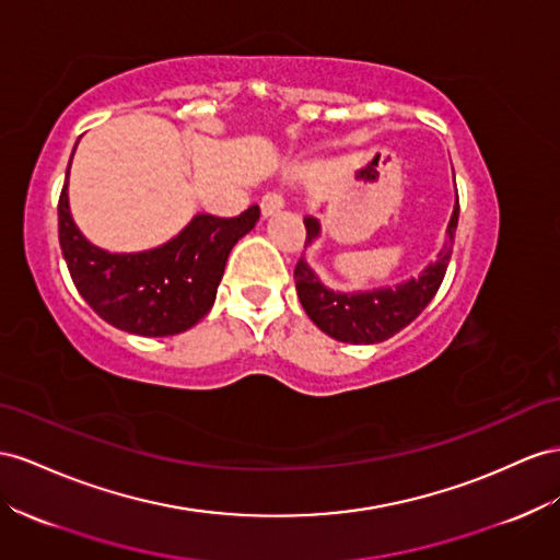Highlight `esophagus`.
<instances>
[{"label": "esophagus", "mask_w": 560, "mask_h": 560, "mask_svg": "<svg viewBox=\"0 0 560 560\" xmlns=\"http://www.w3.org/2000/svg\"><path fill=\"white\" fill-rule=\"evenodd\" d=\"M284 207V198L276 190H268L261 198V214L264 217H273L276 211H280Z\"/></svg>", "instance_id": "obj_1"}]
</instances>
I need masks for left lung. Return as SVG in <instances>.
<instances>
[{
    "mask_svg": "<svg viewBox=\"0 0 560 560\" xmlns=\"http://www.w3.org/2000/svg\"><path fill=\"white\" fill-rule=\"evenodd\" d=\"M459 221V195L455 211L447 225V240L438 254V259L421 270L419 278L407 280L398 287H382L372 292H331L317 280L304 259H299L294 268V282L301 306L306 315L320 327L325 335L346 343H380L398 335L402 327L410 325L415 317L429 306L441 287L445 270L455 245V231ZM306 223V245L320 235V223L313 217L304 219Z\"/></svg>",
    "mask_w": 560,
    "mask_h": 560,
    "instance_id": "8db88e82",
    "label": "left lung"
}]
</instances>
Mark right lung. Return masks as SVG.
I'll use <instances>...</instances> for the list:
<instances>
[{
  "instance_id": "add662e5",
  "label": "right lung",
  "mask_w": 560,
  "mask_h": 560,
  "mask_svg": "<svg viewBox=\"0 0 560 560\" xmlns=\"http://www.w3.org/2000/svg\"><path fill=\"white\" fill-rule=\"evenodd\" d=\"M259 217L256 205L233 219L198 214L167 245L110 254L89 243L74 225L66 176L58 198V243L74 287L105 323L139 337H172L200 323L214 306L229 254Z\"/></svg>"
}]
</instances>
